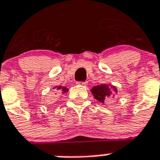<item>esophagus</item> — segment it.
Returning <instances> with one entry per match:
<instances>
[{"label":"esophagus","mask_w":160,"mask_h":160,"mask_svg":"<svg viewBox=\"0 0 160 160\" xmlns=\"http://www.w3.org/2000/svg\"><path fill=\"white\" fill-rule=\"evenodd\" d=\"M79 85H87V82L86 81H84V82H82V81H80V82L77 83Z\"/></svg>","instance_id":"esophagus-1"}]
</instances>
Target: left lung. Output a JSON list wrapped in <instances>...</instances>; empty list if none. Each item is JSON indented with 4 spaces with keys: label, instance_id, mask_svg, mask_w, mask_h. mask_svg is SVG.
<instances>
[{
    "label": "left lung",
    "instance_id": "left-lung-1",
    "mask_svg": "<svg viewBox=\"0 0 160 160\" xmlns=\"http://www.w3.org/2000/svg\"><path fill=\"white\" fill-rule=\"evenodd\" d=\"M92 93L94 96V98L100 102H104L105 99L111 98L113 92H117V89L115 87H109L107 84H101V85H97L94 86L91 89Z\"/></svg>",
    "mask_w": 160,
    "mask_h": 160
}]
</instances>
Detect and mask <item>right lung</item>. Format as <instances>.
<instances>
[{
	"instance_id": "1",
	"label": "right lung",
	"mask_w": 160,
	"mask_h": 160,
	"mask_svg": "<svg viewBox=\"0 0 160 160\" xmlns=\"http://www.w3.org/2000/svg\"><path fill=\"white\" fill-rule=\"evenodd\" d=\"M57 89H55V90H58V92H61V93H67V92H68V89L67 88H66V87H62V86H58L56 87ZM57 94V93H56Z\"/></svg>"
}]
</instances>
